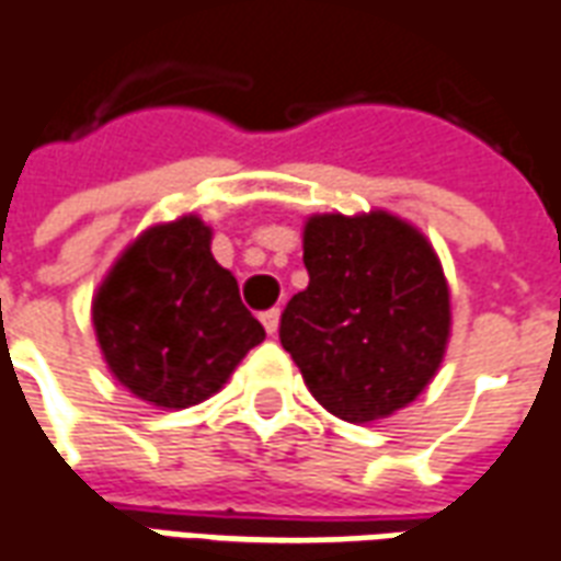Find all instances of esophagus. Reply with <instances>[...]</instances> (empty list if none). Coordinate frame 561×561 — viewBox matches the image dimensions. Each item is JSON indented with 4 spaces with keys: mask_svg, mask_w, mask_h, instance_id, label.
Here are the masks:
<instances>
[{
    "mask_svg": "<svg viewBox=\"0 0 561 561\" xmlns=\"http://www.w3.org/2000/svg\"><path fill=\"white\" fill-rule=\"evenodd\" d=\"M279 319H282L279 309H270V312H264V316H261V321H264V328H267L270 336L279 334Z\"/></svg>",
    "mask_w": 561,
    "mask_h": 561,
    "instance_id": "esophagus-1",
    "label": "esophagus"
}]
</instances>
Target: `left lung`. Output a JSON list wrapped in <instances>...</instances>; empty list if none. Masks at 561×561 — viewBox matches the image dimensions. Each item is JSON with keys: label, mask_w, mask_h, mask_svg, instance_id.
<instances>
[{"label": "left lung", "mask_w": 561, "mask_h": 561, "mask_svg": "<svg viewBox=\"0 0 561 561\" xmlns=\"http://www.w3.org/2000/svg\"><path fill=\"white\" fill-rule=\"evenodd\" d=\"M304 264L309 285L282 312L279 340L312 398L352 425L416 401L453 331L449 282L428 237L386 209L309 215Z\"/></svg>", "instance_id": "1"}]
</instances>
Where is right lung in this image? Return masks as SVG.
Wrapping results in <instances>:
<instances>
[{
	"label": "right lung",
	"instance_id": "right-lung-1",
	"mask_svg": "<svg viewBox=\"0 0 561 561\" xmlns=\"http://www.w3.org/2000/svg\"><path fill=\"white\" fill-rule=\"evenodd\" d=\"M90 319L108 374L158 410L213 398L267 336L213 257V227L194 213L151 225L117 254Z\"/></svg>",
	"mask_w": 561,
	"mask_h": 561
}]
</instances>
